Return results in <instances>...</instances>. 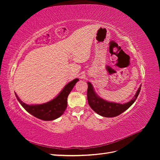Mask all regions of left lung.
<instances>
[{
  "label": "left lung",
  "mask_w": 160,
  "mask_h": 160,
  "mask_svg": "<svg viewBox=\"0 0 160 160\" xmlns=\"http://www.w3.org/2000/svg\"><path fill=\"white\" fill-rule=\"evenodd\" d=\"M88 100L91 108L98 114L106 118L116 117L121 113L126 111L135 101L138 98V96L141 90V86H139L136 93L132 99L125 103H118L108 101L98 95L94 90V88L90 82H88Z\"/></svg>",
  "instance_id": "1"
}]
</instances>
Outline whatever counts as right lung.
<instances>
[{
  "mask_svg": "<svg viewBox=\"0 0 160 160\" xmlns=\"http://www.w3.org/2000/svg\"><path fill=\"white\" fill-rule=\"evenodd\" d=\"M79 79H75L67 83L56 98L45 103L38 105H28L19 99L16 93L15 95L18 102L27 112L35 118L44 121H52L59 118L63 114L67 106V98L70 92Z\"/></svg>",
  "mask_w": 160,
  "mask_h": 160,
  "instance_id": "add662e5",
  "label": "right lung"
}]
</instances>
